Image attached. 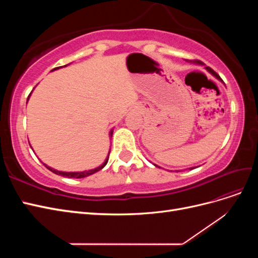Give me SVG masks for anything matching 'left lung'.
<instances>
[{"mask_svg": "<svg viewBox=\"0 0 258 258\" xmlns=\"http://www.w3.org/2000/svg\"><path fill=\"white\" fill-rule=\"evenodd\" d=\"M189 62H192V63H195V64H200V66L202 64V62H201V61H199V60H189ZM206 70H207V71H208L209 73L212 74V75L215 77L216 80H218V81H220V82H223V81H222V79H221V77L218 76V75H217V74H216V73L213 71L212 69H211V68H206ZM154 166H155V167H158L157 165H155V163H154ZM189 169L191 170V169H194V168H189Z\"/></svg>", "mask_w": 258, "mask_h": 258, "instance_id": "1", "label": "left lung"}]
</instances>
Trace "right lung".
I'll use <instances>...</instances> for the list:
<instances>
[{"label":"right lung","mask_w":258,"mask_h":258,"mask_svg":"<svg viewBox=\"0 0 258 258\" xmlns=\"http://www.w3.org/2000/svg\"><path fill=\"white\" fill-rule=\"evenodd\" d=\"M67 66H68V64H67ZM67 66H63V67H67ZM60 68H62V67H59V68L53 69V70H51V71H54V70H58V69H60ZM30 96H31V93H30L29 97H28V100H29ZM112 136H113V129L110 131V138H112ZM30 146H31V145H30ZM31 148H32V147H31ZM110 152H111V151H110ZM110 152H108V154H107V157L105 158V160H104V162L102 163V165L99 166V167H97V168H95V169H90V170H86V171H77V172H66V171H59V170L53 169V168H51V167H49V166L46 165V163H44V162H43V165H44L46 168H47L48 170H50L51 172H53L54 174H58V175L64 176V177H69V178H83V177L89 176V175H91V174H93V173L98 172V171H100L101 169H103V168L106 166V163H107V160H108V155H110Z\"/></svg>","instance_id":"1"}]
</instances>
